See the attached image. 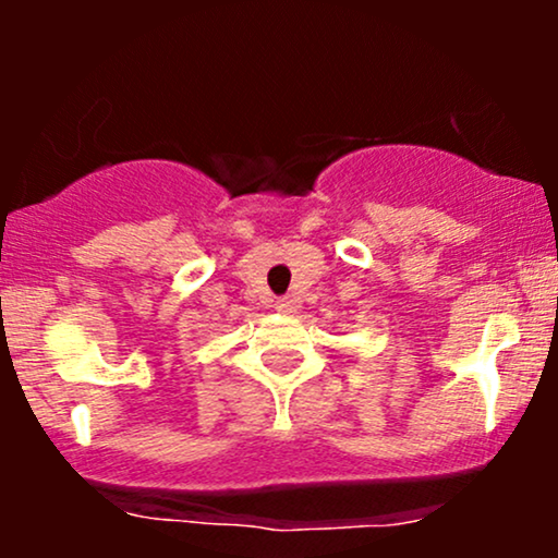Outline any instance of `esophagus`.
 Masks as SVG:
<instances>
[{
    "mask_svg": "<svg viewBox=\"0 0 558 558\" xmlns=\"http://www.w3.org/2000/svg\"><path fill=\"white\" fill-rule=\"evenodd\" d=\"M275 310H278V312H280V315H291V312H293V310H296V306H293V304H291V301H288V299H280V301H278V304H275Z\"/></svg>",
    "mask_w": 558,
    "mask_h": 558,
    "instance_id": "esophagus-1",
    "label": "esophagus"
}]
</instances>
